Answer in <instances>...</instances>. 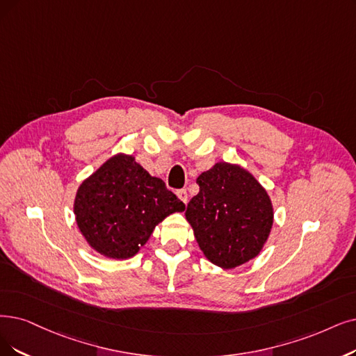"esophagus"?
<instances>
[{
  "instance_id": "obj_1",
  "label": "esophagus",
  "mask_w": 356,
  "mask_h": 356,
  "mask_svg": "<svg viewBox=\"0 0 356 356\" xmlns=\"http://www.w3.org/2000/svg\"><path fill=\"white\" fill-rule=\"evenodd\" d=\"M177 195H178V198H179V200H181L184 204H187V202H188L187 190H178V191H177Z\"/></svg>"
}]
</instances>
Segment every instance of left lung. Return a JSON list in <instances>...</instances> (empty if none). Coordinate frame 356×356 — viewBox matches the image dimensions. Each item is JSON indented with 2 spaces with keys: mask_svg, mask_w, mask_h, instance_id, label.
<instances>
[{
  "mask_svg": "<svg viewBox=\"0 0 356 356\" xmlns=\"http://www.w3.org/2000/svg\"><path fill=\"white\" fill-rule=\"evenodd\" d=\"M200 187L186 210L198 247L209 261L234 268L257 257L272 231L267 191L239 165L218 162L197 178Z\"/></svg>",
  "mask_w": 356,
  "mask_h": 356,
  "instance_id": "1",
  "label": "left lung"
}]
</instances>
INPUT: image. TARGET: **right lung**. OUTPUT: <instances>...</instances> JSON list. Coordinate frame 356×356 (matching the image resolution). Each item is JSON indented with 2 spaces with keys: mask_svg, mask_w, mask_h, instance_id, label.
Wrapping results in <instances>:
<instances>
[{
  "mask_svg": "<svg viewBox=\"0 0 356 356\" xmlns=\"http://www.w3.org/2000/svg\"><path fill=\"white\" fill-rule=\"evenodd\" d=\"M186 204L152 177L131 154H115L81 182L74 215L88 244L108 259L125 260L140 251L154 226Z\"/></svg>",
  "mask_w": 356,
  "mask_h": 356,
  "instance_id": "add662e5",
  "label": "right lung"
}]
</instances>
